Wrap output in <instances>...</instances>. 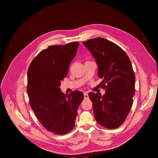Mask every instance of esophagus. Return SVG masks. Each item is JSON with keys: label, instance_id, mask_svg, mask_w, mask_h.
Here are the masks:
<instances>
[{"label": "esophagus", "instance_id": "esophagus-1", "mask_svg": "<svg viewBox=\"0 0 158 158\" xmlns=\"http://www.w3.org/2000/svg\"><path fill=\"white\" fill-rule=\"evenodd\" d=\"M84 97H85V99H88L89 98L88 97V94L86 92L84 93Z\"/></svg>", "mask_w": 158, "mask_h": 158}]
</instances>
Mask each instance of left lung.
Returning <instances> with one entry per match:
<instances>
[{
  "label": "left lung",
  "instance_id": "8db88e82",
  "mask_svg": "<svg viewBox=\"0 0 158 158\" xmlns=\"http://www.w3.org/2000/svg\"><path fill=\"white\" fill-rule=\"evenodd\" d=\"M98 65L106 94L89 93L94 117L101 126L115 129L126 120L132 105L135 75L127 54L117 44L98 37L83 42Z\"/></svg>",
  "mask_w": 158,
  "mask_h": 158
}]
</instances>
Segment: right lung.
<instances>
[{"label": "right lung", "instance_id": "add662e5", "mask_svg": "<svg viewBox=\"0 0 158 158\" xmlns=\"http://www.w3.org/2000/svg\"><path fill=\"white\" fill-rule=\"evenodd\" d=\"M79 45L49 46L33 59L27 71L29 104L41 125L55 135L67 134L73 129L78 107L84 98L80 91L65 95L60 88Z\"/></svg>", "mask_w": 158, "mask_h": 158}]
</instances>
